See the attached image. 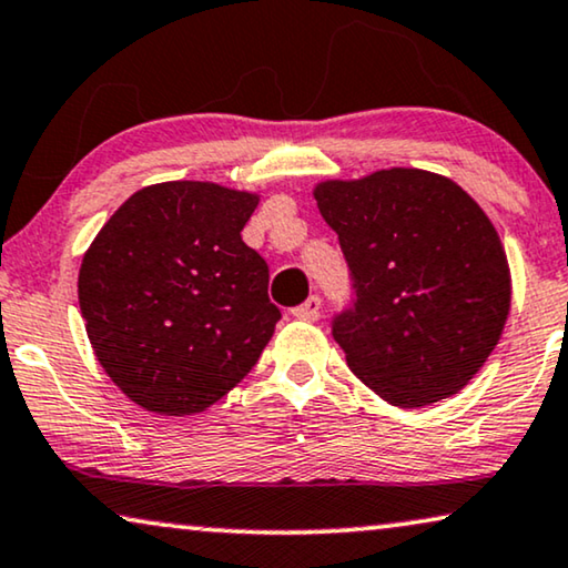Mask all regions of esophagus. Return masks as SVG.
Here are the masks:
<instances>
[{"instance_id":"esophagus-1","label":"esophagus","mask_w":568,"mask_h":568,"mask_svg":"<svg viewBox=\"0 0 568 568\" xmlns=\"http://www.w3.org/2000/svg\"><path fill=\"white\" fill-rule=\"evenodd\" d=\"M293 316L295 318H303V322H316L318 316H322V298L318 295H311L301 303V306L293 308Z\"/></svg>"}]
</instances>
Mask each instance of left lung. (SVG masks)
Wrapping results in <instances>:
<instances>
[{"mask_svg":"<svg viewBox=\"0 0 568 568\" xmlns=\"http://www.w3.org/2000/svg\"><path fill=\"white\" fill-rule=\"evenodd\" d=\"M353 273L332 334L367 388L398 409L458 394L497 347L513 277L489 215L450 178L394 166L314 187Z\"/></svg>","mask_w":568,"mask_h":568,"instance_id":"obj_1","label":"left lung"}]
</instances>
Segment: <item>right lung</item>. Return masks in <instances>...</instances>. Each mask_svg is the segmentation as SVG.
<instances>
[{
    "label": "right lung",
    "mask_w": 568,
    "mask_h": 568,
    "mask_svg": "<svg viewBox=\"0 0 568 568\" xmlns=\"http://www.w3.org/2000/svg\"><path fill=\"white\" fill-rule=\"evenodd\" d=\"M257 193L174 180L133 193L79 267L90 345L133 404L201 414L252 371L281 308L242 229Z\"/></svg>",
    "instance_id": "obj_1"
}]
</instances>
